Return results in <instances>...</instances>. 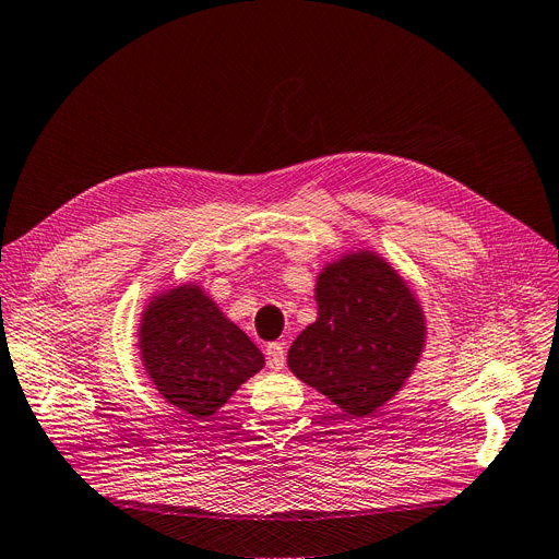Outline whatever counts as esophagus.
Segmentation results:
<instances>
[{
    "mask_svg": "<svg viewBox=\"0 0 559 559\" xmlns=\"http://www.w3.org/2000/svg\"><path fill=\"white\" fill-rule=\"evenodd\" d=\"M265 359H269V366L273 370H280L284 366V361H286L284 345L282 343H269V345H265Z\"/></svg>",
    "mask_w": 559,
    "mask_h": 559,
    "instance_id": "obj_1",
    "label": "esophagus"
}]
</instances>
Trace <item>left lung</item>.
I'll return each instance as SVG.
<instances>
[{"instance_id": "obj_1", "label": "left lung", "mask_w": 559, "mask_h": 559, "mask_svg": "<svg viewBox=\"0 0 559 559\" xmlns=\"http://www.w3.org/2000/svg\"><path fill=\"white\" fill-rule=\"evenodd\" d=\"M318 318L290 343L298 380L353 418L373 416L401 391L425 348V313L409 284L373 250L318 273Z\"/></svg>"}]
</instances>
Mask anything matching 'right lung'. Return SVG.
<instances>
[{
	"label": "right lung",
	"mask_w": 559,
	"mask_h": 559,
	"mask_svg": "<svg viewBox=\"0 0 559 559\" xmlns=\"http://www.w3.org/2000/svg\"><path fill=\"white\" fill-rule=\"evenodd\" d=\"M141 361L166 403L204 420L257 376L265 359L195 282L154 294L141 313Z\"/></svg>",
	"instance_id": "1"
}]
</instances>
